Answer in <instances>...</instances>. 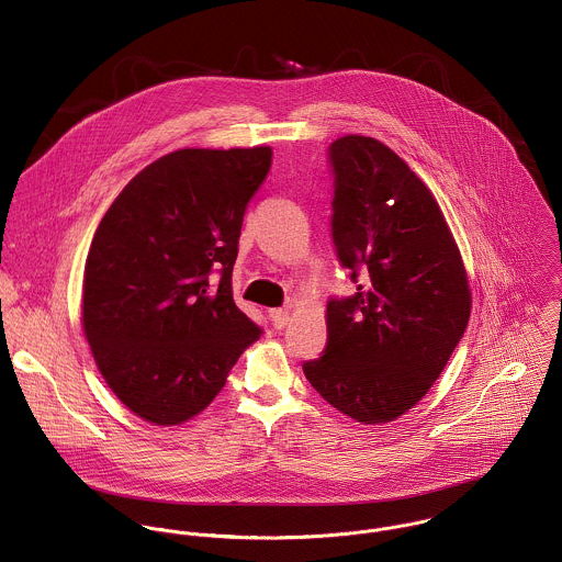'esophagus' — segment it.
Listing matches in <instances>:
<instances>
[{
	"label": "esophagus",
	"instance_id": "obj_1",
	"mask_svg": "<svg viewBox=\"0 0 562 562\" xmlns=\"http://www.w3.org/2000/svg\"><path fill=\"white\" fill-rule=\"evenodd\" d=\"M270 322L274 328H283L290 322V312L288 310H270Z\"/></svg>",
	"mask_w": 562,
	"mask_h": 562
}]
</instances>
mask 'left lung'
<instances>
[{"label":"left lung","mask_w":562,"mask_h":562,"mask_svg":"<svg viewBox=\"0 0 562 562\" xmlns=\"http://www.w3.org/2000/svg\"><path fill=\"white\" fill-rule=\"evenodd\" d=\"M333 241L362 283L326 305L328 339L303 372L324 401L385 424L426 396L472 312L468 272L426 183L387 145L344 136L328 147Z\"/></svg>","instance_id":"obj_1"}]
</instances>
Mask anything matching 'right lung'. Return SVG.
Masks as SVG:
<instances>
[{"label": "right lung", "mask_w": 562, "mask_h": 562, "mask_svg": "<svg viewBox=\"0 0 562 562\" xmlns=\"http://www.w3.org/2000/svg\"><path fill=\"white\" fill-rule=\"evenodd\" d=\"M270 147L179 149L143 168L101 218L83 268L81 326L114 396L156 426L201 413L261 328L232 272Z\"/></svg>", "instance_id": "1"}]
</instances>
